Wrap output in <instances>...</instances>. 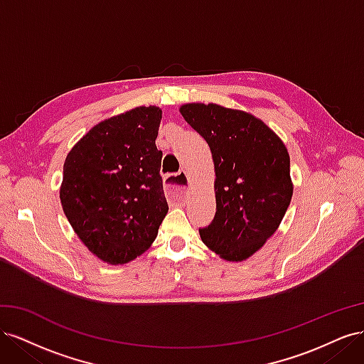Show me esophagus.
I'll return each mask as SVG.
<instances>
[{"label":"esophagus","instance_id":"obj_1","mask_svg":"<svg viewBox=\"0 0 364 364\" xmlns=\"http://www.w3.org/2000/svg\"><path fill=\"white\" fill-rule=\"evenodd\" d=\"M188 174L185 171H181L178 174H168L164 181V188L165 196L168 197L170 200L182 202L186 194H188Z\"/></svg>","mask_w":364,"mask_h":364}]
</instances>
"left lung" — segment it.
Listing matches in <instances>:
<instances>
[{"label":"left lung","instance_id":"obj_1","mask_svg":"<svg viewBox=\"0 0 364 364\" xmlns=\"http://www.w3.org/2000/svg\"><path fill=\"white\" fill-rule=\"evenodd\" d=\"M181 114L208 142L214 161L215 217L199 229L226 261H245L277 232L291 202L287 147L249 112L215 103H186Z\"/></svg>","mask_w":364,"mask_h":364}]
</instances>
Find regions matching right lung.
Here are the masks:
<instances>
[{
    "label": "right lung",
    "mask_w": 364,
    "mask_h": 364,
    "mask_svg": "<svg viewBox=\"0 0 364 364\" xmlns=\"http://www.w3.org/2000/svg\"><path fill=\"white\" fill-rule=\"evenodd\" d=\"M161 118L158 106L106 118L63 164V213L87 250L112 266L142 255L168 213L155 144Z\"/></svg>",
    "instance_id": "obj_1"
}]
</instances>
